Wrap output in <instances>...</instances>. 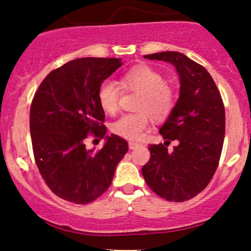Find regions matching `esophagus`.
Instances as JSON below:
<instances>
[{
    "label": "esophagus",
    "mask_w": 251,
    "mask_h": 251,
    "mask_svg": "<svg viewBox=\"0 0 251 251\" xmlns=\"http://www.w3.org/2000/svg\"><path fill=\"white\" fill-rule=\"evenodd\" d=\"M138 146H139V144H138V143H133V142H129V143H128V148L131 149V150L137 149Z\"/></svg>",
    "instance_id": "obj_1"
}]
</instances>
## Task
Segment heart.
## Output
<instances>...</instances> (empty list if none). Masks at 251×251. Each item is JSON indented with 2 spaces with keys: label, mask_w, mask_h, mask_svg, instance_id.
Returning <instances> with one entry per match:
<instances>
[{
  "label": "heart",
  "mask_w": 251,
  "mask_h": 251,
  "mask_svg": "<svg viewBox=\"0 0 251 251\" xmlns=\"http://www.w3.org/2000/svg\"><path fill=\"white\" fill-rule=\"evenodd\" d=\"M120 82L125 89L140 93L137 101V109L140 112L123 116L112 125V131L131 142L140 140L150 124L149 113L155 120H164L174 111L175 92L166 85L165 77L149 66H138L127 71ZM119 98L120 87L116 81L108 79L100 85L98 100L106 113H116L119 107Z\"/></svg>",
  "instance_id": "b5f03b06"
}]
</instances>
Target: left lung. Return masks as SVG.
Listing matches in <instances>:
<instances>
[{"instance_id": "left-lung-1", "label": "left lung", "mask_w": 251, "mask_h": 251, "mask_svg": "<svg viewBox=\"0 0 251 251\" xmlns=\"http://www.w3.org/2000/svg\"><path fill=\"white\" fill-rule=\"evenodd\" d=\"M175 66L179 76V98L159 133L164 144L150 145V160L142 172L149 188L169 201H189L208 186L223 149L226 111L209 72L179 51L144 55ZM177 140L169 152L165 145Z\"/></svg>"}]
</instances>
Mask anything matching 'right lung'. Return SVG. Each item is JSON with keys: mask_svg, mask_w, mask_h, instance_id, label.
Returning a JSON list of instances; mask_svg holds the SVG:
<instances>
[{"mask_svg": "<svg viewBox=\"0 0 251 251\" xmlns=\"http://www.w3.org/2000/svg\"><path fill=\"white\" fill-rule=\"evenodd\" d=\"M123 65L117 57H81L51 71L30 106L34 158L43 180L62 200L75 204L96 201L113 179L128 150L119 135L106 134L105 112L98 91ZM105 137L104 148L87 150L84 139Z\"/></svg>", "mask_w": 251, "mask_h": 251, "instance_id": "add662e5", "label": "right lung"}]
</instances>
